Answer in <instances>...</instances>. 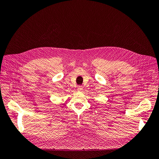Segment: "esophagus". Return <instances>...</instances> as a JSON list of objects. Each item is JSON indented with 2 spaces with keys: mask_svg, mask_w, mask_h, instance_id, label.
Here are the masks:
<instances>
[{
  "mask_svg": "<svg viewBox=\"0 0 159 159\" xmlns=\"http://www.w3.org/2000/svg\"><path fill=\"white\" fill-rule=\"evenodd\" d=\"M78 90L79 91H82L83 90V87L82 86H79L78 87Z\"/></svg>",
  "mask_w": 159,
  "mask_h": 159,
  "instance_id": "34e87169",
  "label": "esophagus"
}]
</instances>
